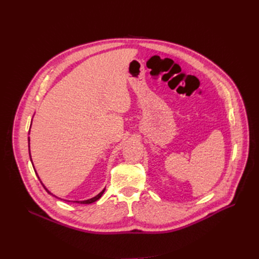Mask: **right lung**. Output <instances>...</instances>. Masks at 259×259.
<instances>
[{
  "mask_svg": "<svg viewBox=\"0 0 259 259\" xmlns=\"http://www.w3.org/2000/svg\"><path fill=\"white\" fill-rule=\"evenodd\" d=\"M29 131H30V130H29ZM28 141H30V140H28ZM29 155H30V149H29ZM30 160H31V162H32V159H31V158H30ZM33 169H34V167H33ZM35 174H36V171H35ZM37 178H38V176H37ZM40 184L43 185V183H42V182H40ZM43 187H44V189L46 190V191H47L49 194L53 195V194H52L50 191H48V190L46 189V187H45L44 185H43ZM104 192H105V189L103 190L102 192H100V193H99L97 196H94V197H92V198H90V199H87V200H80V201H79V200H76V201H74V202H77V203H92V202H94V201H97L98 199H100V198H101V196L103 195V193H104ZM53 196H54V195H53ZM56 197H57V196H56ZM66 201H70V200H66Z\"/></svg>",
  "mask_w": 259,
  "mask_h": 259,
  "instance_id": "add662e5",
  "label": "right lung"
}]
</instances>
